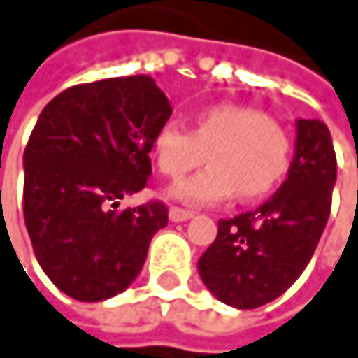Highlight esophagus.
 I'll return each mask as SVG.
<instances>
[{"mask_svg": "<svg viewBox=\"0 0 358 358\" xmlns=\"http://www.w3.org/2000/svg\"><path fill=\"white\" fill-rule=\"evenodd\" d=\"M189 218H193V212H191V210L169 208V220H171V222H182V220H189Z\"/></svg>", "mask_w": 358, "mask_h": 358, "instance_id": "34e87169", "label": "esophagus"}]
</instances>
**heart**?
I'll list each match as a JSON object with an SVG mask.
<instances>
[{
    "instance_id": "heart-1",
    "label": "heart",
    "mask_w": 358,
    "mask_h": 358,
    "mask_svg": "<svg viewBox=\"0 0 358 358\" xmlns=\"http://www.w3.org/2000/svg\"><path fill=\"white\" fill-rule=\"evenodd\" d=\"M208 150L210 165L176 182L167 195L187 206L267 195L289 169V138L263 112L220 103L197 114L193 131L182 122L167 120L159 127L152 155L161 173L180 178L197 167Z\"/></svg>"
}]
</instances>
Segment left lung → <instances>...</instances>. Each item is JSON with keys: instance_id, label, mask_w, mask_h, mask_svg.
<instances>
[{"instance_id": "left-lung-1", "label": "left lung", "mask_w": 358, "mask_h": 358, "mask_svg": "<svg viewBox=\"0 0 358 358\" xmlns=\"http://www.w3.org/2000/svg\"><path fill=\"white\" fill-rule=\"evenodd\" d=\"M289 176L263 206L218 220L197 269L222 303L252 310L282 295L310 263L331 212L338 161L327 124L297 118Z\"/></svg>"}]
</instances>
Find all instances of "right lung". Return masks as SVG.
Wrapping results in <instances>:
<instances>
[{
    "mask_svg": "<svg viewBox=\"0 0 358 358\" xmlns=\"http://www.w3.org/2000/svg\"><path fill=\"white\" fill-rule=\"evenodd\" d=\"M171 103L148 76L76 85L40 114L22 155L24 224L52 285L78 301H103L144 267L167 208L116 210L146 187L150 150Z\"/></svg>",
    "mask_w": 358,
    "mask_h": 358,
    "instance_id": "right-lung-1",
    "label": "right lung"
}]
</instances>
